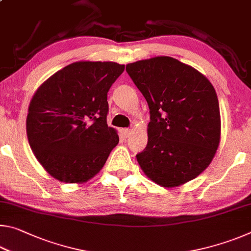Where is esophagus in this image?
Listing matches in <instances>:
<instances>
[{"mask_svg":"<svg viewBox=\"0 0 251 251\" xmlns=\"http://www.w3.org/2000/svg\"><path fill=\"white\" fill-rule=\"evenodd\" d=\"M122 134H123V136H124L125 138H127L131 134V130L129 128H124V129L122 130Z\"/></svg>","mask_w":251,"mask_h":251,"instance_id":"34e87169","label":"esophagus"}]
</instances>
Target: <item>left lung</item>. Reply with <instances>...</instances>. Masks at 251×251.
I'll return each mask as SVG.
<instances>
[{
	"label": "left lung",
	"mask_w": 251,
	"mask_h": 251,
	"mask_svg": "<svg viewBox=\"0 0 251 251\" xmlns=\"http://www.w3.org/2000/svg\"><path fill=\"white\" fill-rule=\"evenodd\" d=\"M147 100L151 122L142 171L163 187H177L209 166L220 142V112L214 86L176 58L157 56L126 65Z\"/></svg>",
	"instance_id": "8db88e82"
}]
</instances>
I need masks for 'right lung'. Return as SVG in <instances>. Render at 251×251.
Returning a JSON list of instances; mask_svg holds the SVG:
<instances>
[{"label": "right lung", "mask_w": 251, "mask_h": 251, "mask_svg": "<svg viewBox=\"0 0 251 251\" xmlns=\"http://www.w3.org/2000/svg\"><path fill=\"white\" fill-rule=\"evenodd\" d=\"M124 70L115 62H75L46 79L33 95L26 118L28 143L55 179L88 181L120 142L106 121L107 93Z\"/></svg>", "instance_id": "1"}]
</instances>
